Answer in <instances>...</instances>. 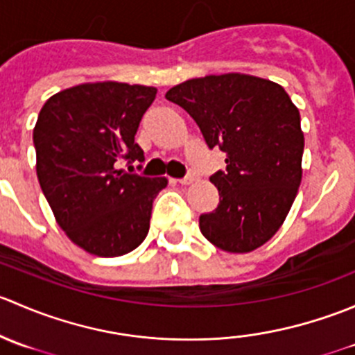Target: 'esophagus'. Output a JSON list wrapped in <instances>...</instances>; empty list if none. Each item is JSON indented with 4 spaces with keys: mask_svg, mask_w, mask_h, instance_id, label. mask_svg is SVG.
Listing matches in <instances>:
<instances>
[{
    "mask_svg": "<svg viewBox=\"0 0 355 355\" xmlns=\"http://www.w3.org/2000/svg\"><path fill=\"white\" fill-rule=\"evenodd\" d=\"M196 180V175L194 173H189L187 177H184V178H180V180H178V184H182V185H189V184H192V182Z\"/></svg>",
    "mask_w": 355,
    "mask_h": 355,
    "instance_id": "esophagus-1",
    "label": "esophagus"
}]
</instances>
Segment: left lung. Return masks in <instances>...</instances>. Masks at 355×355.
<instances>
[{
  "label": "left lung",
  "instance_id": "left-lung-1",
  "mask_svg": "<svg viewBox=\"0 0 355 355\" xmlns=\"http://www.w3.org/2000/svg\"><path fill=\"white\" fill-rule=\"evenodd\" d=\"M166 99L194 118L209 149L227 155V170L209 178L220 204L199 216L204 237L234 254L266 244L302 180L304 132L290 96L277 82L232 71L182 82Z\"/></svg>",
  "mask_w": 355,
  "mask_h": 355
}]
</instances>
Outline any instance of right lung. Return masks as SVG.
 I'll return each mask as SVG.
<instances>
[{"instance_id":"obj_1","label":"right lung","mask_w":355,"mask_h":355,"mask_svg":"<svg viewBox=\"0 0 355 355\" xmlns=\"http://www.w3.org/2000/svg\"><path fill=\"white\" fill-rule=\"evenodd\" d=\"M156 92L87 82L56 92L41 108L34 127L39 184L56 223L85 252L123 256L148 235L153 200L168 180L127 173L120 164L144 161L135 134Z\"/></svg>"}]
</instances>
